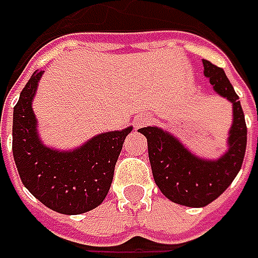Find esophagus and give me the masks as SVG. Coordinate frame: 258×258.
<instances>
[{
	"label": "esophagus",
	"instance_id": "obj_1",
	"mask_svg": "<svg viewBox=\"0 0 258 258\" xmlns=\"http://www.w3.org/2000/svg\"><path fill=\"white\" fill-rule=\"evenodd\" d=\"M151 122V119H149V116L148 114H139V116H136L135 117V127H144L146 124Z\"/></svg>",
	"mask_w": 258,
	"mask_h": 258
}]
</instances>
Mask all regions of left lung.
Returning <instances> with one entry per match:
<instances>
[{
    "instance_id": "8db88e82",
    "label": "left lung",
    "mask_w": 258,
    "mask_h": 258,
    "mask_svg": "<svg viewBox=\"0 0 258 258\" xmlns=\"http://www.w3.org/2000/svg\"><path fill=\"white\" fill-rule=\"evenodd\" d=\"M204 75L214 90L233 103V126L228 136V151L217 161H207L191 154L175 136L159 127L139 129L146 136L149 162L161 192L172 203L185 207H205L230 186L241 169L247 126L238 96L221 67L203 60Z\"/></svg>"
}]
</instances>
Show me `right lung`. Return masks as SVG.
<instances>
[{"label":"right lung","instance_id":"right-lung-1","mask_svg":"<svg viewBox=\"0 0 258 258\" xmlns=\"http://www.w3.org/2000/svg\"><path fill=\"white\" fill-rule=\"evenodd\" d=\"M43 72H35L20 94L13 116V155L24 186L50 210L77 215L103 203L114 165L132 126L92 138L75 151L47 148L38 138L33 99Z\"/></svg>","mask_w":258,"mask_h":258}]
</instances>
